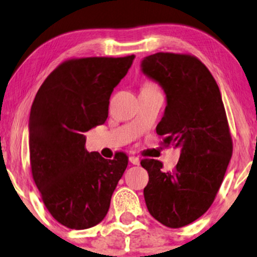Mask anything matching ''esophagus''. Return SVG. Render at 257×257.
Wrapping results in <instances>:
<instances>
[{
    "label": "esophagus",
    "instance_id": "esophagus-1",
    "mask_svg": "<svg viewBox=\"0 0 257 257\" xmlns=\"http://www.w3.org/2000/svg\"><path fill=\"white\" fill-rule=\"evenodd\" d=\"M128 160H130V163H131L132 165H136V166H138V165H140L139 158H137V157H130Z\"/></svg>",
    "mask_w": 257,
    "mask_h": 257
}]
</instances>
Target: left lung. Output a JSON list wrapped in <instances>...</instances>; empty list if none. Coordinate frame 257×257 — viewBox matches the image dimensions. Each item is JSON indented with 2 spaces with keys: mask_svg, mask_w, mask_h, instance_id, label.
<instances>
[{
  "mask_svg": "<svg viewBox=\"0 0 257 257\" xmlns=\"http://www.w3.org/2000/svg\"><path fill=\"white\" fill-rule=\"evenodd\" d=\"M140 68L166 94L157 133L181 152L173 171L142 160L149 173L144 198L154 219L180 228L208 210L222 184L233 152L226 111L215 79L194 56L158 52Z\"/></svg>",
  "mask_w": 257,
  "mask_h": 257,
  "instance_id": "8db88e82",
  "label": "left lung"
}]
</instances>
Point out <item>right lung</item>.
<instances>
[{"label":"right lung","instance_id":"add662e5","mask_svg":"<svg viewBox=\"0 0 257 257\" xmlns=\"http://www.w3.org/2000/svg\"><path fill=\"white\" fill-rule=\"evenodd\" d=\"M135 55L62 63L37 91L29 117L33 178L45 207L63 226L86 229L104 219L127 167L119 152L104 159L87 152L84 133L104 124L112 91Z\"/></svg>","mask_w":257,"mask_h":257}]
</instances>
